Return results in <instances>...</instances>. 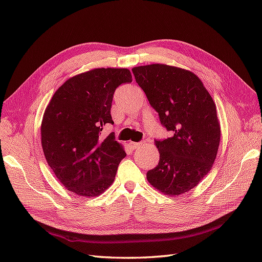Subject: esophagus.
Masks as SVG:
<instances>
[{
    "label": "esophagus",
    "mask_w": 262,
    "mask_h": 262,
    "mask_svg": "<svg viewBox=\"0 0 262 262\" xmlns=\"http://www.w3.org/2000/svg\"><path fill=\"white\" fill-rule=\"evenodd\" d=\"M143 145H144V142H138V143L132 142V143H130V146H132L133 149H138L140 147H142Z\"/></svg>",
    "instance_id": "34e87169"
}]
</instances>
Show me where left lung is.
Returning <instances> with one entry per match:
<instances>
[{
    "mask_svg": "<svg viewBox=\"0 0 262 262\" xmlns=\"http://www.w3.org/2000/svg\"><path fill=\"white\" fill-rule=\"evenodd\" d=\"M171 137L155 140L159 164L147 171L153 187L169 196L191 190L210 171L221 140L216 105L198 76L164 64L132 70Z\"/></svg>",
    "mask_w": 262,
    "mask_h": 262,
    "instance_id": "obj_1",
    "label": "left lung"
}]
</instances>
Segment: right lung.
I'll use <instances>...</instances> for the list:
<instances>
[{
	"label": "right lung",
	"instance_id": "right-lung-1",
	"mask_svg": "<svg viewBox=\"0 0 262 262\" xmlns=\"http://www.w3.org/2000/svg\"><path fill=\"white\" fill-rule=\"evenodd\" d=\"M132 82L127 69H96L66 81L55 92L41 122L47 163L65 188L79 196H99L114 182L124 148L114 133L110 109L116 89Z\"/></svg>",
	"mask_w": 262,
	"mask_h": 262
}]
</instances>
